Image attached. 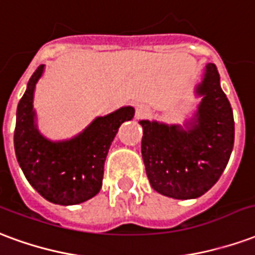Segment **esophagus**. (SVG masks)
<instances>
[{
	"label": "esophagus",
	"mask_w": 255,
	"mask_h": 255,
	"mask_svg": "<svg viewBox=\"0 0 255 255\" xmlns=\"http://www.w3.org/2000/svg\"><path fill=\"white\" fill-rule=\"evenodd\" d=\"M150 114V107L146 105H137L135 106V117L137 118H144L146 115Z\"/></svg>",
	"instance_id": "1"
}]
</instances>
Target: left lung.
I'll list each match as a JSON object with an SVG mask.
<instances>
[{
  "mask_svg": "<svg viewBox=\"0 0 255 255\" xmlns=\"http://www.w3.org/2000/svg\"><path fill=\"white\" fill-rule=\"evenodd\" d=\"M197 94L204 98L189 129L140 121L141 153L150 186L176 200L197 198L209 190L234 146V115L215 64L206 65Z\"/></svg>",
  "mask_w": 255,
  "mask_h": 255,
  "instance_id": "1",
  "label": "left lung"
}]
</instances>
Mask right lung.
I'll use <instances>...</instances> for the list:
<instances>
[{"mask_svg":"<svg viewBox=\"0 0 255 255\" xmlns=\"http://www.w3.org/2000/svg\"><path fill=\"white\" fill-rule=\"evenodd\" d=\"M40 65L27 85L16 113L14 150L27 181L47 201L76 205L99 193L106 156L120 126L133 118V107H122L100 117L76 138L64 142L46 140L33 124V89L42 76Z\"/></svg>","mask_w":255,"mask_h":255,"instance_id":"add662e5","label":"right lung"}]
</instances>
